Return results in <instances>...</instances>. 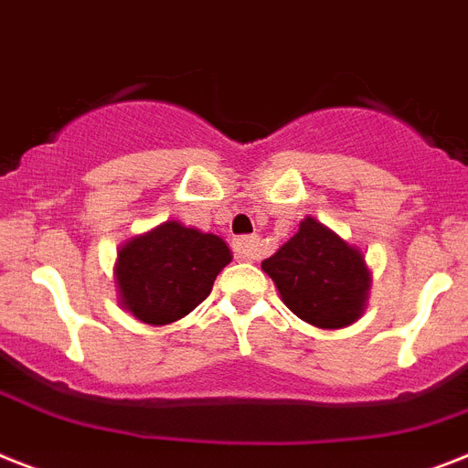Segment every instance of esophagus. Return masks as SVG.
<instances>
[{
	"label": "esophagus",
	"mask_w": 468,
	"mask_h": 468,
	"mask_svg": "<svg viewBox=\"0 0 468 468\" xmlns=\"http://www.w3.org/2000/svg\"><path fill=\"white\" fill-rule=\"evenodd\" d=\"M231 249H234V256L241 261H258L262 253V241L258 237H239L234 239Z\"/></svg>",
	"instance_id": "34e87169"
}]
</instances>
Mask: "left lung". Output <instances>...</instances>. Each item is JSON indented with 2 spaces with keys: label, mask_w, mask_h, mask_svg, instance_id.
Wrapping results in <instances>:
<instances>
[{
  "label": "left lung",
  "mask_w": 468,
  "mask_h": 468,
  "mask_svg": "<svg viewBox=\"0 0 468 468\" xmlns=\"http://www.w3.org/2000/svg\"><path fill=\"white\" fill-rule=\"evenodd\" d=\"M261 268L272 277L284 306L311 325L339 330L364 315L370 292L364 250L311 215Z\"/></svg>",
  "instance_id": "8db88e82"
}]
</instances>
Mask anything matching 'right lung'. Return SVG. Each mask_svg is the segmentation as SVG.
Returning <instances> with one entry per match:
<instances>
[{"label":"right lung","mask_w":468,"mask_h":468,"mask_svg":"<svg viewBox=\"0 0 468 468\" xmlns=\"http://www.w3.org/2000/svg\"><path fill=\"white\" fill-rule=\"evenodd\" d=\"M229 262L225 239L167 219L119 246V306L145 325H169L207 299L212 282Z\"/></svg>","instance_id":"right-lung-1"}]
</instances>
